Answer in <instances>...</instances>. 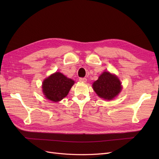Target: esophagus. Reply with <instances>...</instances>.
<instances>
[{
    "label": "esophagus",
    "instance_id": "obj_1",
    "mask_svg": "<svg viewBox=\"0 0 159 159\" xmlns=\"http://www.w3.org/2000/svg\"><path fill=\"white\" fill-rule=\"evenodd\" d=\"M79 80L80 81H82V82H86V81H87V79L85 78H80Z\"/></svg>",
    "mask_w": 159,
    "mask_h": 159
}]
</instances>
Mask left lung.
Returning <instances> with one entry per match:
<instances>
[{"label": "left lung", "instance_id": "obj_1", "mask_svg": "<svg viewBox=\"0 0 159 159\" xmlns=\"http://www.w3.org/2000/svg\"><path fill=\"white\" fill-rule=\"evenodd\" d=\"M93 88L99 97L111 100L121 91V84L117 76L105 71L93 84Z\"/></svg>", "mask_w": 159, "mask_h": 159}]
</instances>
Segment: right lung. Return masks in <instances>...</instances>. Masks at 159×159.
<instances>
[{"label": "right lung", "instance_id": "right-lung-1", "mask_svg": "<svg viewBox=\"0 0 159 159\" xmlns=\"http://www.w3.org/2000/svg\"><path fill=\"white\" fill-rule=\"evenodd\" d=\"M74 84V80L68 78L60 72H56L44 81L42 84L43 92L48 99L57 102L68 94Z\"/></svg>", "mask_w": 159, "mask_h": 159}]
</instances>
